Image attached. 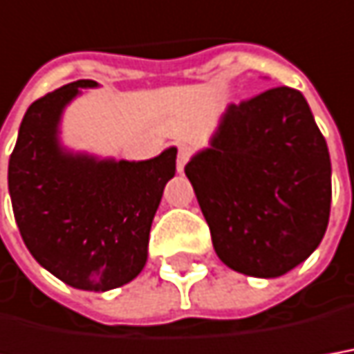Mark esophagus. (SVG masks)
<instances>
[{"label": "esophagus", "mask_w": 354, "mask_h": 354, "mask_svg": "<svg viewBox=\"0 0 354 354\" xmlns=\"http://www.w3.org/2000/svg\"><path fill=\"white\" fill-rule=\"evenodd\" d=\"M187 158H189V147L182 145L180 149H178V158H176V168L180 174L184 172V167H186Z\"/></svg>", "instance_id": "obj_1"}]
</instances>
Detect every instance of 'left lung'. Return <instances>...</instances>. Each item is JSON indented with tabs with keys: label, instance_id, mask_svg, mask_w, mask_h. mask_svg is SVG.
Wrapping results in <instances>:
<instances>
[{
	"label": "left lung",
	"instance_id": "8db88e82",
	"mask_svg": "<svg viewBox=\"0 0 354 354\" xmlns=\"http://www.w3.org/2000/svg\"><path fill=\"white\" fill-rule=\"evenodd\" d=\"M186 176L218 259L242 275L281 277L326 234L328 143L295 88L277 86L228 104L209 147L189 158Z\"/></svg>",
	"mask_w": 354,
	"mask_h": 354
}]
</instances>
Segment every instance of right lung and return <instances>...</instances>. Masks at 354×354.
<instances>
[{"instance_id": "1", "label": "right lung", "mask_w": 354, "mask_h": 354, "mask_svg": "<svg viewBox=\"0 0 354 354\" xmlns=\"http://www.w3.org/2000/svg\"><path fill=\"white\" fill-rule=\"evenodd\" d=\"M96 81L81 79L32 102L9 158V196L32 258L81 290L104 292L143 271L176 147L147 160L75 151L62 139L66 108Z\"/></svg>"}]
</instances>
